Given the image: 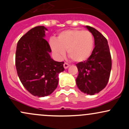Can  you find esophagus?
<instances>
[{
  "instance_id": "34e87169",
  "label": "esophagus",
  "mask_w": 129,
  "mask_h": 129,
  "mask_svg": "<svg viewBox=\"0 0 129 129\" xmlns=\"http://www.w3.org/2000/svg\"><path fill=\"white\" fill-rule=\"evenodd\" d=\"M69 67H70V65L68 64L67 63H66V62H65V63H63V67H64L65 69H67V68H69Z\"/></svg>"
}]
</instances>
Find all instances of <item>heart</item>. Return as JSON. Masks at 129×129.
Segmentation results:
<instances>
[{"label":"heart","instance_id":"obj_1","mask_svg":"<svg viewBox=\"0 0 129 129\" xmlns=\"http://www.w3.org/2000/svg\"><path fill=\"white\" fill-rule=\"evenodd\" d=\"M49 45L57 59H60L66 54L76 62L87 60L94 47V38L89 31L73 29L63 31L58 35L56 40L51 39Z\"/></svg>","mask_w":129,"mask_h":129}]
</instances>
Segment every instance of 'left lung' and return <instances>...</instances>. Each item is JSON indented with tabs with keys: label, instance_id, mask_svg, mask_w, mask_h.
<instances>
[{
	"label": "left lung",
	"instance_id": "left-lung-1",
	"mask_svg": "<svg viewBox=\"0 0 129 129\" xmlns=\"http://www.w3.org/2000/svg\"><path fill=\"white\" fill-rule=\"evenodd\" d=\"M94 39V48L88 59L77 66L78 75L76 83L85 94L94 95L105 88L109 81L112 62L108 41L94 28L86 26Z\"/></svg>",
	"mask_w": 129,
	"mask_h": 129
}]
</instances>
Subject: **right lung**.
<instances>
[{
	"mask_svg": "<svg viewBox=\"0 0 129 129\" xmlns=\"http://www.w3.org/2000/svg\"><path fill=\"white\" fill-rule=\"evenodd\" d=\"M43 26L32 28L18 41L15 54L18 76L24 87L33 96L44 97L56 89L59 74L64 70V62H56L50 55Z\"/></svg>",
	"mask_w": 129,
	"mask_h": 129,
	"instance_id": "1",
	"label": "right lung"
}]
</instances>
